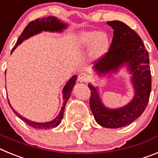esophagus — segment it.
<instances>
[{"label":"esophagus","mask_w":158,"mask_h":158,"mask_svg":"<svg viewBox=\"0 0 158 158\" xmlns=\"http://www.w3.org/2000/svg\"><path fill=\"white\" fill-rule=\"evenodd\" d=\"M88 79H89V77H88L87 74L85 73H81L80 74L78 75L77 81L79 82H86Z\"/></svg>","instance_id":"obj_1"}]
</instances>
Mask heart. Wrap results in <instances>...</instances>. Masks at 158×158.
<instances>
[{
	"mask_svg": "<svg viewBox=\"0 0 158 158\" xmlns=\"http://www.w3.org/2000/svg\"><path fill=\"white\" fill-rule=\"evenodd\" d=\"M77 41L82 50H90L91 57L94 60L103 58L110 47L109 35L97 31L81 32L77 37Z\"/></svg>",
	"mask_w": 158,
	"mask_h": 158,
	"instance_id": "obj_1",
	"label": "heart"
}]
</instances>
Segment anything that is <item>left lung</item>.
<instances>
[{
    "label": "left lung",
    "mask_w": 158,
    "mask_h": 158,
    "mask_svg": "<svg viewBox=\"0 0 158 158\" xmlns=\"http://www.w3.org/2000/svg\"><path fill=\"white\" fill-rule=\"evenodd\" d=\"M113 39L109 51L93 66L100 77H109L121 68H127L134 89L132 100L118 108L106 107L100 98L99 88L89 84L91 91L90 107L96 123L106 128H119L131 123L142 115L147 106L151 92V73L149 53L136 32L119 20L108 21Z\"/></svg>",
    "instance_id": "8db88e82"
}]
</instances>
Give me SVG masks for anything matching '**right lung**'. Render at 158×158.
Returning a JSON list of instances; mask_svg holds the SVG:
<instances>
[{
	"instance_id": "1",
	"label": "right lung",
	"mask_w": 158,
	"mask_h": 158,
	"mask_svg": "<svg viewBox=\"0 0 158 158\" xmlns=\"http://www.w3.org/2000/svg\"><path fill=\"white\" fill-rule=\"evenodd\" d=\"M68 27V23H65V22L62 21L61 19H58L57 17H54V16H48V17H43V18H40V19H36L34 21H31V23H28L27 27H25L24 30L22 32L21 35L19 36V38L18 39L17 42L16 43V46L12 48V52L11 54H12V52L14 51V50L19 45L21 44L24 40H27L30 37L34 36L35 35H38L41 33L42 31H49V32H62L63 30L67 28ZM6 73V71H5ZM76 80H77V76L76 75H73L72 77L69 79L67 83L65 84V85L64 86L63 89H62V97H63V104H62V107H61V110H60L58 115H57L56 118H54L53 120L49 121V122L46 123H37L34 122V121H31L28 118H25V117L22 116L20 114L16 111L15 110L12 108V107L11 106L10 103H9V100H8V104L10 105L11 108L12 109V111H14L15 114H16L19 118H20L23 121H24L26 123H27L29 126L35 128V129H43V130H47V129H51V128H54L58 127L60 124L61 121H62V118H63V114H64V110H65V104H66L67 101L69 100V98L70 97V95L72 93L73 89V86L75 85L76 84Z\"/></svg>"
}]
</instances>
